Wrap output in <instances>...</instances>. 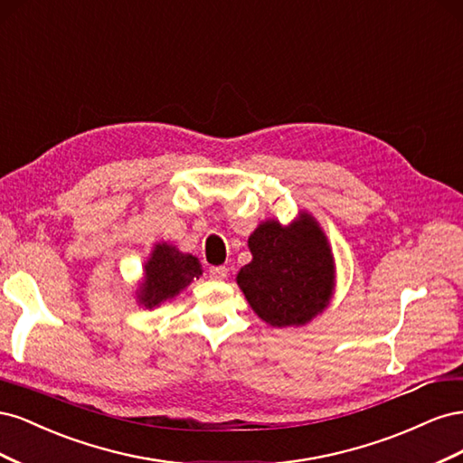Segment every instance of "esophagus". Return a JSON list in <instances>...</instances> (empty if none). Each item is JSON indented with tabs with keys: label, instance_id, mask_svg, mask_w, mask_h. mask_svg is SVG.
<instances>
[{
	"label": "esophagus",
	"instance_id": "esophagus-1",
	"mask_svg": "<svg viewBox=\"0 0 463 463\" xmlns=\"http://www.w3.org/2000/svg\"><path fill=\"white\" fill-rule=\"evenodd\" d=\"M208 274L213 279H218V282H222V279L228 278V269H226V266H210Z\"/></svg>",
	"mask_w": 463,
	"mask_h": 463
}]
</instances>
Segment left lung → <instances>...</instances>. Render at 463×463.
Masks as SVG:
<instances>
[{
  "label": "left lung",
  "instance_id": "left-lung-1",
  "mask_svg": "<svg viewBox=\"0 0 463 463\" xmlns=\"http://www.w3.org/2000/svg\"><path fill=\"white\" fill-rule=\"evenodd\" d=\"M253 259L235 282L255 315L274 328H299L326 311L335 288V262L325 230L299 210L288 226L274 218L249 235Z\"/></svg>",
  "mask_w": 463,
  "mask_h": 463
}]
</instances>
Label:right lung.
I'll return each mask as SVG.
<instances>
[{
  "label": "right lung",
  "instance_id": "add662e5",
  "mask_svg": "<svg viewBox=\"0 0 463 463\" xmlns=\"http://www.w3.org/2000/svg\"><path fill=\"white\" fill-rule=\"evenodd\" d=\"M203 276V264L191 253L167 243H154L148 259L143 266V278L135 289L137 303L145 309H154L162 303L177 298L193 279Z\"/></svg>",
  "mask_w": 463,
  "mask_h": 463
}]
</instances>
